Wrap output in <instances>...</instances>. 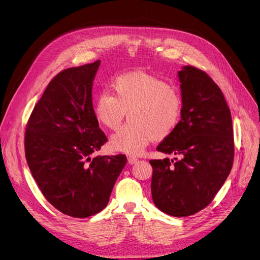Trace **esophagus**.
Listing matches in <instances>:
<instances>
[{
    "label": "esophagus",
    "instance_id": "34e87169",
    "mask_svg": "<svg viewBox=\"0 0 260 260\" xmlns=\"http://www.w3.org/2000/svg\"><path fill=\"white\" fill-rule=\"evenodd\" d=\"M127 160H128V162L131 163V165H136V163L139 161V159L137 157H134V156H129L127 158Z\"/></svg>",
    "mask_w": 260,
    "mask_h": 260
}]
</instances>
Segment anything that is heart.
<instances>
[{
  "label": "heart",
  "mask_w": 260,
  "mask_h": 260,
  "mask_svg": "<svg viewBox=\"0 0 260 260\" xmlns=\"http://www.w3.org/2000/svg\"><path fill=\"white\" fill-rule=\"evenodd\" d=\"M113 94L103 91L94 104V116L111 131L121 125L126 112L128 123L109 141L114 151L140 155L155 139L171 135L182 115L179 89L165 80L147 74H124L116 77Z\"/></svg>",
  "instance_id": "heart-1"
}]
</instances>
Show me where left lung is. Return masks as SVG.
<instances>
[{"label":"left lung","instance_id":"8db88e82","mask_svg":"<svg viewBox=\"0 0 260 260\" xmlns=\"http://www.w3.org/2000/svg\"><path fill=\"white\" fill-rule=\"evenodd\" d=\"M178 77L181 120L157 151L180 158L149 163L155 206L171 216L185 217L208 207L223 185L233 166L234 137L230 108L212 78L194 66H184Z\"/></svg>","mask_w":260,"mask_h":260}]
</instances>
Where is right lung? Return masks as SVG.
Returning a JSON list of instances; mask_svg holds the SVG:
<instances>
[{
  "mask_svg": "<svg viewBox=\"0 0 260 260\" xmlns=\"http://www.w3.org/2000/svg\"><path fill=\"white\" fill-rule=\"evenodd\" d=\"M100 60L54 77L36 104L25 131V156L46 200L65 215L86 218L108 203L126 165L125 155L97 156L107 141L91 100Z\"/></svg>",
  "mask_w": 260,
  "mask_h": 260,
  "instance_id": "obj_1",
  "label": "right lung"
}]
</instances>
